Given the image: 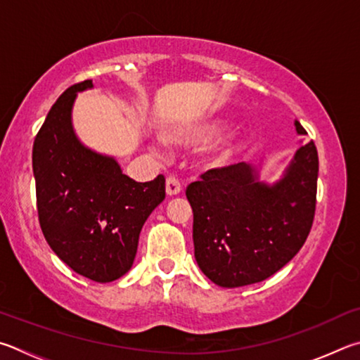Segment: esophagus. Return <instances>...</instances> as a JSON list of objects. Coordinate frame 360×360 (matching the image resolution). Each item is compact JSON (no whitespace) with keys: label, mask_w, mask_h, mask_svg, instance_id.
<instances>
[{"label":"esophagus","mask_w":360,"mask_h":360,"mask_svg":"<svg viewBox=\"0 0 360 360\" xmlns=\"http://www.w3.org/2000/svg\"><path fill=\"white\" fill-rule=\"evenodd\" d=\"M181 193V185L175 176H167L166 180V194L167 196H176Z\"/></svg>","instance_id":"1"}]
</instances>
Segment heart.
Listing matches in <instances>:
<instances>
[{
  "label": "heart",
  "instance_id": "obj_1",
  "mask_svg": "<svg viewBox=\"0 0 360 360\" xmlns=\"http://www.w3.org/2000/svg\"><path fill=\"white\" fill-rule=\"evenodd\" d=\"M229 120L215 117V118H205L196 122L193 124L184 126V128H179L172 131L169 134V139L175 143L186 145V147H194V145L207 143L221 136L223 132L228 129ZM240 137L236 134H231L228 137L219 139L212 147L207 148L205 151V162L209 164L210 167H223L228 166V164L234 160V156L240 150ZM155 151H160L161 147L160 143L153 145Z\"/></svg>",
  "mask_w": 360,
  "mask_h": 360
}]
</instances>
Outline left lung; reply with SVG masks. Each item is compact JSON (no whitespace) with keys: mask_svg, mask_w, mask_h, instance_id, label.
I'll return each mask as SVG.
<instances>
[{"mask_svg":"<svg viewBox=\"0 0 360 360\" xmlns=\"http://www.w3.org/2000/svg\"><path fill=\"white\" fill-rule=\"evenodd\" d=\"M297 136L307 131L295 120ZM264 161L212 169L186 188L193 209L194 257L221 288L264 281L299 253L316 207L318 151L299 148L274 184L261 180Z\"/></svg>","mask_w":360,"mask_h":360,"instance_id":"left-lung-1","label":"left lung"}]
</instances>
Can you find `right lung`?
I'll return each instance as SVG.
<instances>
[{
    "instance_id": "right-lung-1",
    "label": "right lung",
    "mask_w": 360,
    "mask_h": 360,
    "mask_svg": "<svg viewBox=\"0 0 360 360\" xmlns=\"http://www.w3.org/2000/svg\"><path fill=\"white\" fill-rule=\"evenodd\" d=\"M91 88L85 80L56 99L34 139L33 174L50 248L75 274L110 283L132 267L142 226L166 198V180L139 184L115 158L80 141L72 107L77 93Z\"/></svg>"
}]
</instances>
